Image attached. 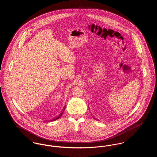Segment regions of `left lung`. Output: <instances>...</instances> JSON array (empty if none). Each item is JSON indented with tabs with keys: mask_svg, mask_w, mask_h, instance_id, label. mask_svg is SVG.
Segmentation results:
<instances>
[{
	"mask_svg": "<svg viewBox=\"0 0 157 157\" xmlns=\"http://www.w3.org/2000/svg\"><path fill=\"white\" fill-rule=\"evenodd\" d=\"M96 120H97V119H96Z\"/></svg>",
	"mask_w": 157,
	"mask_h": 157,
	"instance_id": "1",
	"label": "left lung"
}]
</instances>
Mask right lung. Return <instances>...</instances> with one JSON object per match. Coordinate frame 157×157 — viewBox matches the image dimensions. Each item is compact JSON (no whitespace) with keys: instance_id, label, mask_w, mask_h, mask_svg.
Instances as JSON below:
<instances>
[{"instance_id":"1","label":"right lung","mask_w":157,"mask_h":157,"mask_svg":"<svg viewBox=\"0 0 157 157\" xmlns=\"http://www.w3.org/2000/svg\"><path fill=\"white\" fill-rule=\"evenodd\" d=\"M65 106H64V108H63V111H62V112L60 113L59 114V115L58 116V117H57L56 118H54L53 120H51V121H55V120H58V119H59L60 117L62 116V113H63V112L64 111V110H65Z\"/></svg>"}]
</instances>
